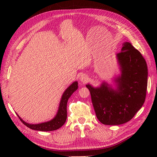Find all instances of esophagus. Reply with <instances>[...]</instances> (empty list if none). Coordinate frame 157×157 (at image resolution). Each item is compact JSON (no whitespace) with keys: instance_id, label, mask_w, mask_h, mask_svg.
<instances>
[{"instance_id":"34e87169","label":"esophagus","mask_w":157,"mask_h":157,"mask_svg":"<svg viewBox=\"0 0 157 157\" xmlns=\"http://www.w3.org/2000/svg\"><path fill=\"white\" fill-rule=\"evenodd\" d=\"M79 79L82 83H86L88 81V75L86 74H82L80 75V78H79Z\"/></svg>"}]
</instances>
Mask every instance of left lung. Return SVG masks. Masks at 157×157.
I'll return each instance as SVG.
<instances>
[{"label":"left lung","mask_w":157,"mask_h":157,"mask_svg":"<svg viewBox=\"0 0 157 157\" xmlns=\"http://www.w3.org/2000/svg\"><path fill=\"white\" fill-rule=\"evenodd\" d=\"M117 58L121 73L115 79L116 89L105 82L98 88L86 85L96 115L104 125H121L130 121L146 98L148 68L141 53L131 43L124 42Z\"/></svg>","instance_id":"obj_1"}]
</instances>
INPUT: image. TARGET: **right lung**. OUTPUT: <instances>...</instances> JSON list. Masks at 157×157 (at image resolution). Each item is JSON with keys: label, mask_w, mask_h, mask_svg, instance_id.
I'll use <instances>...</instances> for the list:
<instances>
[{"label": "right lung", "mask_w": 157, "mask_h": 157, "mask_svg": "<svg viewBox=\"0 0 157 157\" xmlns=\"http://www.w3.org/2000/svg\"><path fill=\"white\" fill-rule=\"evenodd\" d=\"M78 88V82H73L72 84L70 85L69 87L66 89V90L63 93L62 98L59 104V107L58 112L56 113V116L52 120L49 121H46L44 123H39V124H29L23 121L22 119L20 118L21 122L26 125L28 128L37 131H42V132H49L54 131V130L58 129L63 125L65 123L67 119V104L68 99L70 96Z\"/></svg>", "instance_id": "obj_1"}]
</instances>
